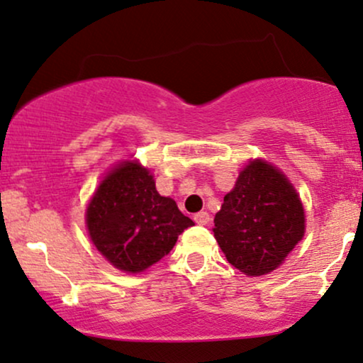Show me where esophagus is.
Listing matches in <instances>:
<instances>
[{"mask_svg": "<svg viewBox=\"0 0 363 363\" xmlns=\"http://www.w3.org/2000/svg\"><path fill=\"white\" fill-rule=\"evenodd\" d=\"M209 220H211V218H209L206 211H201V213H198V215H194V221L198 225H208Z\"/></svg>", "mask_w": 363, "mask_h": 363, "instance_id": "1", "label": "esophagus"}]
</instances>
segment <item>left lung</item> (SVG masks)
Masks as SVG:
<instances>
[{"mask_svg": "<svg viewBox=\"0 0 363 363\" xmlns=\"http://www.w3.org/2000/svg\"><path fill=\"white\" fill-rule=\"evenodd\" d=\"M213 231L233 267L247 276H264L303 238L304 209L284 174L264 160H253L225 196Z\"/></svg>", "mask_w": 363, "mask_h": 363, "instance_id": "8db88e82", "label": "left lung"}]
</instances>
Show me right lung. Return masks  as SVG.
Listing matches in <instances>:
<instances>
[{
  "label": "right lung",
  "mask_w": 363,
  "mask_h": 363,
  "mask_svg": "<svg viewBox=\"0 0 363 363\" xmlns=\"http://www.w3.org/2000/svg\"><path fill=\"white\" fill-rule=\"evenodd\" d=\"M89 237L116 269L142 272L172 250L193 226L176 201L157 193L154 177L138 162L113 169L87 206Z\"/></svg>",
  "instance_id": "obj_1"
}]
</instances>
